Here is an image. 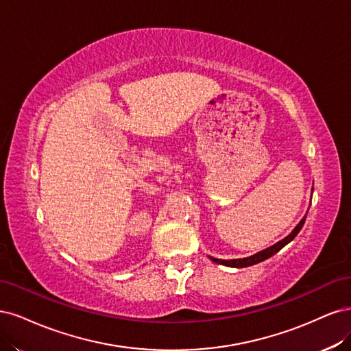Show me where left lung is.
Segmentation results:
<instances>
[{
	"label": "left lung",
	"instance_id": "left-lung-1",
	"mask_svg": "<svg viewBox=\"0 0 351 351\" xmlns=\"http://www.w3.org/2000/svg\"><path fill=\"white\" fill-rule=\"evenodd\" d=\"M304 220H306V216H304V217L299 221V224L296 226V228L293 229V232H291L289 236H286L285 239L277 242V243L273 245V246L267 247V250H264V251H261V252H258V254L252 255V256L239 258V259H217V258H211V256H210V258H211L213 261L216 263V264H221V265H226V267H233V268H243V267H250V265H255V264H258V263H263V261H265V259H268L269 256L276 255L280 250H282V247H285L287 243H290L293 239H295V237L298 236V233L300 232V229L303 228Z\"/></svg>",
	"mask_w": 351,
	"mask_h": 351
}]
</instances>
